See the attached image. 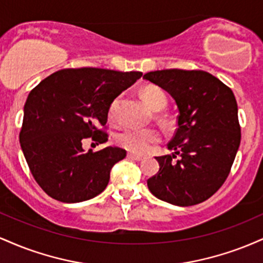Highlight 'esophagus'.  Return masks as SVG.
I'll list each match as a JSON object with an SVG mask.
<instances>
[{
  "label": "esophagus",
  "instance_id": "34e87169",
  "mask_svg": "<svg viewBox=\"0 0 263 263\" xmlns=\"http://www.w3.org/2000/svg\"><path fill=\"white\" fill-rule=\"evenodd\" d=\"M127 157L128 158H132V159H136V161H142V159L144 158L142 155H137V153H132V152H128L127 153Z\"/></svg>",
  "mask_w": 263,
  "mask_h": 263
}]
</instances>
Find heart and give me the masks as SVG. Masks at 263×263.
I'll use <instances>...</instances> for the list:
<instances>
[{
	"label": "heart",
	"instance_id": "heart-1",
	"mask_svg": "<svg viewBox=\"0 0 263 263\" xmlns=\"http://www.w3.org/2000/svg\"><path fill=\"white\" fill-rule=\"evenodd\" d=\"M142 98L153 110L161 111L167 106V95L161 87L156 85H147L142 89ZM119 104L120 98L114 99L108 107V120L111 122H119ZM161 140V132L156 128L126 127L116 135V142L122 148L134 153H143L149 148L151 144L157 143Z\"/></svg>",
	"mask_w": 263,
	"mask_h": 263
}]
</instances>
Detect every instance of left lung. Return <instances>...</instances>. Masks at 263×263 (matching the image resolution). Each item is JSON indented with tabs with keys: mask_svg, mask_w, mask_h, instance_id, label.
Instances as JSON below:
<instances>
[{
	"mask_svg": "<svg viewBox=\"0 0 263 263\" xmlns=\"http://www.w3.org/2000/svg\"><path fill=\"white\" fill-rule=\"evenodd\" d=\"M143 79L176 101L178 128L168 143L173 155L156 157L159 171L147 180L155 197L190 206L218 192L230 173L241 141L237 102L218 78L203 70L149 71ZM181 156L174 161L176 155Z\"/></svg>",
	"mask_w": 263,
	"mask_h": 263,
	"instance_id": "8db88e82",
	"label": "left lung"
}]
</instances>
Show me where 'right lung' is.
I'll return each mask as SVG.
<instances>
[{"mask_svg":"<svg viewBox=\"0 0 263 263\" xmlns=\"http://www.w3.org/2000/svg\"><path fill=\"white\" fill-rule=\"evenodd\" d=\"M141 77V71L62 69L29 92L20 142L32 176L49 197L80 203L104 192L126 151L108 146L84 152L83 141H107L110 104Z\"/></svg>","mask_w":263,"mask_h":263,"instance_id":"right-lung-1","label":"right lung"}]
</instances>
